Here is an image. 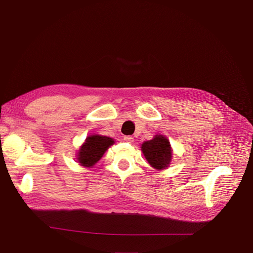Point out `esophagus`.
<instances>
[{
  "label": "esophagus",
  "mask_w": 253,
  "mask_h": 253,
  "mask_svg": "<svg viewBox=\"0 0 253 253\" xmlns=\"http://www.w3.org/2000/svg\"><path fill=\"white\" fill-rule=\"evenodd\" d=\"M124 139H125V141H126L128 143H132L134 141V137L133 136H125Z\"/></svg>",
  "instance_id": "esophagus-1"
}]
</instances>
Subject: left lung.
<instances>
[{"mask_svg": "<svg viewBox=\"0 0 253 253\" xmlns=\"http://www.w3.org/2000/svg\"><path fill=\"white\" fill-rule=\"evenodd\" d=\"M141 151L151 167L162 171L169 168L172 160V148L166 136L157 134L153 139L141 144Z\"/></svg>", "mask_w": 253, "mask_h": 253, "instance_id": "1", "label": "left lung"}]
</instances>
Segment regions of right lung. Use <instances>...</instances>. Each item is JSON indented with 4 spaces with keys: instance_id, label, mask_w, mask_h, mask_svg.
I'll list each match as a JSON object with an SVG mask.
<instances>
[{
    "instance_id": "add662e5",
    "label": "right lung",
    "mask_w": 253,
    "mask_h": 253,
    "mask_svg": "<svg viewBox=\"0 0 253 253\" xmlns=\"http://www.w3.org/2000/svg\"><path fill=\"white\" fill-rule=\"evenodd\" d=\"M115 143L111 137L93 134L86 137L77 153V163L85 168H91L101 159L104 153Z\"/></svg>"
}]
</instances>
